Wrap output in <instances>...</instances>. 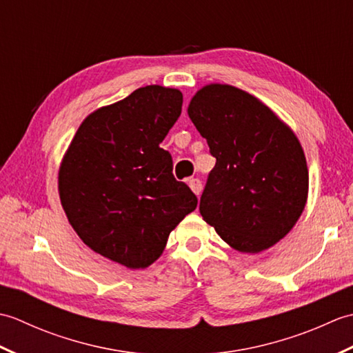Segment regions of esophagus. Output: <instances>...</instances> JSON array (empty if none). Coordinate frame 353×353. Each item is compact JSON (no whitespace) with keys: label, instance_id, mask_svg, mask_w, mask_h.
<instances>
[{"label":"esophagus","instance_id":"34e87169","mask_svg":"<svg viewBox=\"0 0 353 353\" xmlns=\"http://www.w3.org/2000/svg\"><path fill=\"white\" fill-rule=\"evenodd\" d=\"M188 185H190V188L194 191V194H196V196H200L201 188H203V185H201V181H200V179H197V177H192V179H190V181H188Z\"/></svg>","mask_w":353,"mask_h":353}]
</instances>
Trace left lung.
I'll list each match as a JSON object with an SVG mask.
<instances>
[{
  "label": "left lung",
  "instance_id": "obj_1",
  "mask_svg": "<svg viewBox=\"0 0 353 353\" xmlns=\"http://www.w3.org/2000/svg\"><path fill=\"white\" fill-rule=\"evenodd\" d=\"M188 115L216 159L200 197L203 220L239 252L272 247L308 197L301 142L265 104L229 85L200 89Z\"/></svg>",
  "mask_w": 353,
  "mask_h": 353
}]
</instances>
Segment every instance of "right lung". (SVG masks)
<instances>
[{"label":"right lung","instance_id":"add662e5","mask_svg":"<svg viewBox=\"0 0 353 353\" xmlns=\"http://www.w3.org/2000/svg\"><path fill=\"white\" fill-rule=\"evenodd\" d=\"M183 95L157 85L89 115L59 171L66 216L86 245L118 264L145 268L170 232L197 208L159 147L182 114Z\"/></svg>","mask_w":353,"mask_h":353}]
</instances>
